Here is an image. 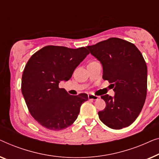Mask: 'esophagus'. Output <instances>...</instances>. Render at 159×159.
<instances>
[{
    "instance_id": "obj_1",
    "label": "esophagus",
    "mask_w": 159,
    "mask_h": 159,
    "mask_svg": "<svg viewBox=\"0 0 159 159\" xmlns=\"http://www.w3.org/2000/svg\"><path fill=\"white\" fill-rule=\"evenodd\" d=\"M88 98L89 100H97V99H99V97L93 94V93H90V94L88 95Z\"/></svg>"
}]
</instances>
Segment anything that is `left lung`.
Here are the masks:
<instances>
[{
	"label": "left lung",
	"mask_w": 159,
	"mask_h": 159,
	"mask_svg": "<svg viewBox=\"0 0 159 159\" xmlns=\"http://www.w3.org/2000/svg\"><path fill=\"white\" fill-rule=\"evenodd\" d=\"M91 54L101 62L103 79L111 83L115 97H101L106 107L98 112L99 119L111 129L128 127L136 120L147 94V66L135 44L111 37L87 46Z\"/></svg>",
	"instance_id": "8db88e82"
}]
</instances>
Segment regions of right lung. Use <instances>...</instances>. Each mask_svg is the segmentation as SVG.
<instances>
[{"label":"right lung","instance_id":"add662e5","mask_svg":"<svg viewBox=\"0 0 159 159\" xmlns=\"http://www.w3.org/2000/svg\"><path fill=\"white\" fill-rule=\"evenodd\" d=\"M89 52L86 48L45 46L30 58L24 68L21 92L31 115L50 130L70 126L80 108L89 99L86 93L73 96L59 88L61 80H68L75 68Z\"/></svg>","mask_w":159,"mask_h":159}]
</instances>
